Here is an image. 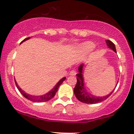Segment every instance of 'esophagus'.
Returning <instances> with one entry per match:
<instances>
[{
    "label": "esophagus",
    "mask_w": 134,
    "mask_h": 134,
    "mask_svg": "<svg viewBox=\"0 0 134 134\" xmlns=\"http://www.w3.org/2000/svg\"><path fill=\"white\" fill-rule=\"evenodd\" d=\"M76 74H77V72H76V70H72L70 72V74H69L70 75V76H76Z\"/></svg>",
    "instance_id": "34e87169"
}]
</instances>
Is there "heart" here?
Segmentation results:
<instances>
[{
	"instance_id": "b5f03b06",
	"label": "heart",
	"mask_w": 134,
	"mask_h": 134,
	"mask_svg": "<svg viewBox=\"0 0 134 134\" xmlns=\"http://www.w3.org/2000/svg\"><path fill=\"white\" fill-rule=\"evenodd\" d=\"M94 47V44L93 43L90 42V41H87V42H85L84 43L81 44V49L84 52H89L92 50Z\"/></svg>"
}]
</instances>
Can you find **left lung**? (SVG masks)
Listing matches in <instances>:
<instances>
[{
    "instance_id": "obj_1",
    "label": "left lung",
    "mask_w": 134,
    "mask_h": 134,
    "mask_svg": "<svg viewBox=\"0 0 134 134\" xmlns=\"http://www.w3.org/2000/svg\"><path fill=\"white\" fill-rule=\"evenodd\" d=\"M106 43H107L108 47L110 48H111V50H113L115 53H116L115 45L112 41L107 40H106ZM82 68L83 64H81L79 67V72L76 74L77 84L74 87V94L77 98V99L79 101H81V102L86 104L98 103L101 102V101L107 99L111 94L113 91L109 94L108 95L103 97H96L86 92V90H85V88L84 87V79H83L82 75Z\"/></svg>"
}]
</instances>
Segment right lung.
I'll use <instances>...</instances> for the list:
<instances>
[{"label": "right lung", "mask_w": 134, "mask_h": 134, "mask_svg": "<svg viewBox=\"0 0 134 134\" xmlns=\"http://www.w3.org/2000/svg\"><path fill=\"white\" fill-rule=\"evenodd\" d=\"M30 38V37L26 38V39H24V40H23L22 41H21V43H22L24 42V41L27 40H29ZM65 79H66V77H63L62 79L60 80V81H58L57 84L55 85V86L53 87V88L50 91H49L48 93H46L45 94L42 95V96H32V95L28 94L25 93L24 91H23L19 87V86L18 85V84H17V82H16V80H14V81H15V83H16V87H18V90L19 91L20 93L22 94L23 95V96L25 97V98H26V99H28V100L33 101V102H44V101H47L50 100V99H51L52 98H53V97L55 96V94H56L57 92L58 87H59L61 85V84H62V83L64 82V81H65Z\"/></svg>", "instance_id": "add662e5"}]
</instances>
